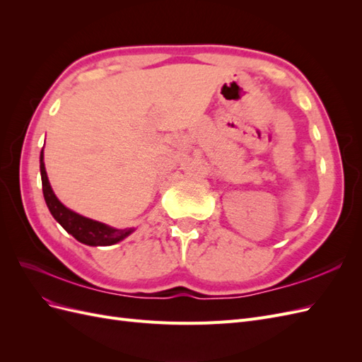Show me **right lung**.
Here are the masks:
<instances>
[{
    "label": "right lung",
    "instance_id": "add662e5",
    "mask_svg": "<svg viewBox=\"0 0 362 362\" xmlns=\"http://www.w3.org/2000/svg\"><path fill=\"white\" fill-rule=\"evenodd\" d=\"M40 177H42V190L43 198L48 205V210L51 211L52 217L66 229L72 237H75L78 242L89 245V246H110L119 243L120 240L128 237L134 231V228H125V229H116L108 226L105 223L92 221L84 216H80L69 208L64 206L57 196L54 194L48 177L45 170V163H43V149L40 152Z\"/></svg>",
    "mask_w": 362,
    "mask_h": 362
}]
</instances>
